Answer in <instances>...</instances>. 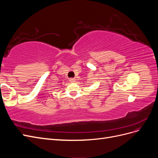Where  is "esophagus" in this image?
Returning a JSON list of instances; mask_svg holds the SVG:
<instances>
[{
    "label": "esophagus",
    "instance_id": "1",
    "mask_svg": "<svg viewBox=\"0 0 158 158\" xmlns=\"http://www.w3.org/2000/svg\"><path fill=\"white\" fill-rule=\"evenodd\" d=\"M69 81H70V83H74V82H75V79H74V78H70V79L69 80Z\"/></svg>",
    "mask_w": 158,
    "mask_h": 158
}]
</instances>
